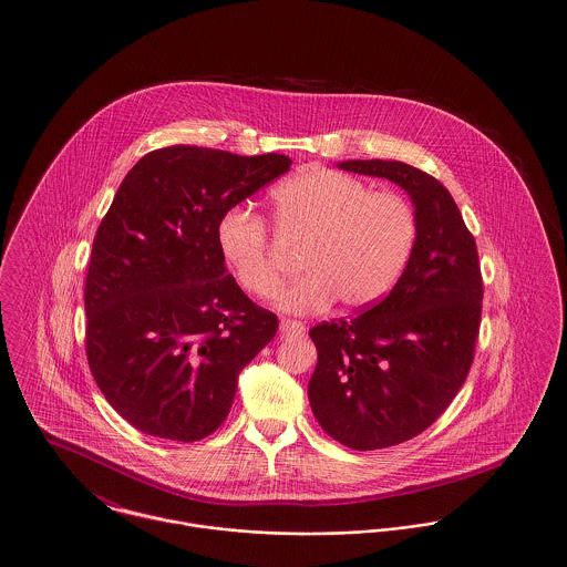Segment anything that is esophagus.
I'll return each instance as SVG.
<instances>
[{
    "label": "esophagus",
    "instance_id": "obj_1",
    "mask_svg": "<svg viewBox=\"0 0 567 567\" xmlns=\"http://www.w3.org/2000/svg\"><path fill=\"white\" fill-rule=\"evenodd\" d=\"M306 331V324L299 321H291V319H282L280 321V333L282 336H301Z\"/></svg>",
    "mask_w": 567,
    "mask_h": 567
}]
</instances>
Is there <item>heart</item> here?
<instances>
[{"instance_id":"b5f03b06","label":"heart","mask_w":567,"mask_h":567,"mask_svg":"<svg viewBox=\"0 0 567 567\" xmlns=\"http://www.w3.org/2000/svg\"><path fill=\"white\" fill-rule=\"evenodd\" d=\"M270 204L278 231L306 240V274L276 297L282 312H321L336 299L349 310L377 303L402 276L416 243V213L404 195L372 190L338 169L297 172L271 189ZM215 234L218 255L244 291L270 297L280 271L264 218L229 208L216 220Z\"/></svg>"}]
</instances>
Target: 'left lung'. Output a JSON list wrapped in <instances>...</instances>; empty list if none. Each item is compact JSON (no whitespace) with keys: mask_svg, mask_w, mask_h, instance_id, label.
Returning a JSON list of instances; mask_svg holds the SVG:
<instances>
[{"mask_svg":"<svg viewBox=\"0 0 567 567\" xmlns=\"http://www.w3.org/2000/svg\"><path fill=\"white\" fill-rule=\"evenodd\" d=\"M410 195L416 243L391 293L349 321L310 329L319 352L308 400L319 425L354 451L402 444L449 408L474 361L483 278L446 187L402 162L338 163Z\"/></svg>","mask_w":567,"mask_h":567,"instance_id":"8db88e82","label":"left lung"}]
</instances>
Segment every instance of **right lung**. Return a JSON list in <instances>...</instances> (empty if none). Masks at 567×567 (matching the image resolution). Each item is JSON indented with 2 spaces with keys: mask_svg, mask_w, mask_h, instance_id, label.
Returning <instances> with one entry per match:
<instances>
[{
  "mask_svg": "<svg viewBox=\"0 0 567 567\" xmlns=\"http://www.w3.org/2000/svg\"><path fill=\"white\" fill-rule=\"evenodd\" d=\"M291 163L176 144L144 155L121 183L84 285L86 359L135 430L174 442L216 432L240 372L276 336V315L225 268L215 229Z\"/></svg>",
  "mask_w": 567,
  "mask_h": 567,
  "instance_id": "obj_1",
  "label": "right lung"
}]
</instances>
